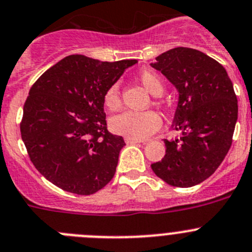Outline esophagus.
<instances>
[{
    "label": "esophagus",
    "mask_w": 252,
    "mask_h": 252,
    "mask_svg": "<svg viewBox=\"0 0 252 252\" xmlns=\"http://www.w3.org/2000/svg\"><path fill=\"white\" fill-rule=\"evenodd\" d=\"M126 144H137V143H145V140L134 139V138H126Z\"/></svg>",
    "instance_id": "1"
}]
</instances>
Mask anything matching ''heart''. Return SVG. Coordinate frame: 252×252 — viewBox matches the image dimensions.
Masks as SVG:
<instances>
[{"mask_svg": "<svg viewBox=\"0 0 252 252\" xmlns=\"http://www.w3.org/2000/svg\"><path fill=\"white\" fill-rule=\"evenodd\" d=\"M138 81L153 95H160L164 92V83L159 74L150 69H144L138 74ZM104 105L110 110L121 107V93L118 84L114 83L104 93ZM161 126L160 115L154 110L133 112L126 110L110 119V128L115 133L134 139H145Z\"/></svg>", "mask_w": 252, "mask_h": 252, "instance_id": "b5f03b06", "label": "heart"}]
</instances>
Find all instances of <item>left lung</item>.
<instances>
[{
  "label": "left lung",
  "instance_id": "8db88e82",
  "mask_svg": "<svg viewBox=\"0 0 252 252\" xmlns=\"http://www.w3.org/2000/svg\"><path fill=\"white\" fill-rule=\"evenodd\" d=\"M160 70L179 92L173 128L180 139L165 143L155 175L171 187L190 188L206 180L226 157L237 121V99L226 69L197 49L176 47L157 57Z\"/></svg>",
  "mask_w": 252,
  "mask_h": 252
}]
</instances>
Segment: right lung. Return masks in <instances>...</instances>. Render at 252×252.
Here are the masks:
<instances>
[{
  "instance_id": "right-lung-1",
  "label": "right lung",
  "mask_w": 252,
  "mask_h": 252,
  "mask_svg": "<svg viewBox=\"0 0 252 252\" xmlns=\"http://www.w3.org/2000/svg\"><path fill=\"white\" fill-rule=\"evenodd\" d=\"M137 62L68 56L31 87L21 135L31 161L52 184L91 195L113 179L126 143L108 131L104 93Z\"/></svg>"
}]
</instances>
